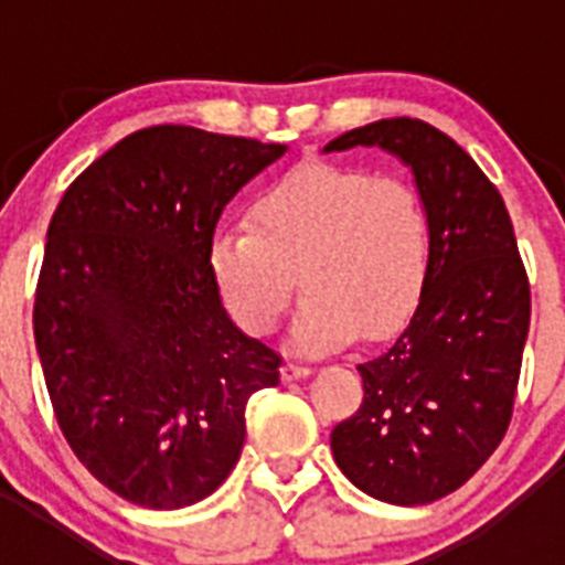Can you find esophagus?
Segmentation results:
<instances>
[{
  "label": "esophagus",
  "mask_w": 565,
  "mask_h": 565,
  "mask_svg": "<svg viewBox=\"0 0 565 565\" xmlns=\"http://www.w3.org/2000/svg\"><path fill=\"white\" fill-rule=\"evenodd\" d=\"M279 373H282V379H286V382H294V379H306L308 373H311V367L302 362H286Z\"/></svg>",
  "instance_id": "1"
}]
</instances>
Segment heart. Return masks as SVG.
I'll list each match as a JSON object with an SVG mask.
<instances>
[{"label":"heart","mask_w":565,"mask_h":565,"mask_svg":"<svg viewBox=\"0 0 565 565\" xmlns=\"http://www.w3.org/2000/svg\"><path fill=\"white\" fill-rule=\"evenodd\" d=\"M433 271V221L396 174L306 163L254 198L246 223L212 234L209 274L228 317L268 337L302 286L291 342L319 353L359 333L384 339L422 306Z\"/></svg>","instance_id":"obj_1"}]
</instances>
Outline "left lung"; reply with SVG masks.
Returning a JSON list of instances; mask_svg holds the SVG:
<instances>
[{"label":"left lung","instance_id":"left-lung-1","mask_svg":"<svg viewBox=\"0 0 565 565\" xmlns=\"http://www.w3.org/2000/svg\"><path fill=\"white\" fill-rule=\"evenodd\" d=\"M379 147L411 167L433 221L422 306L376 356L364 398L333 427L348 481L379 501L416 507L456 492L501 444L529 333V279L498 189L450 135L384 118L339 135L326 152Z\"/></svg>","mask_w":565,"mask_h":565}]
</instances>
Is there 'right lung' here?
I'll return each instance as SVG.
<instances>
[{"label":"right lung","instance_id":"add662e5","mask_svg":"<svg viewBox=\"0 0 565 565\" xmlns=\"http://www.w3.org/2000/svg\"><path fill=\"white\" fill-rule=\"evenodd\" d=\"M286 143L138 129L70 183L47 228L33 333L58 427L115 495L181 509L226 481L246 404L282 359L209 274L223 209Z\"/></svg>","mask_w":565,"mask_h":565}]
</instances>
